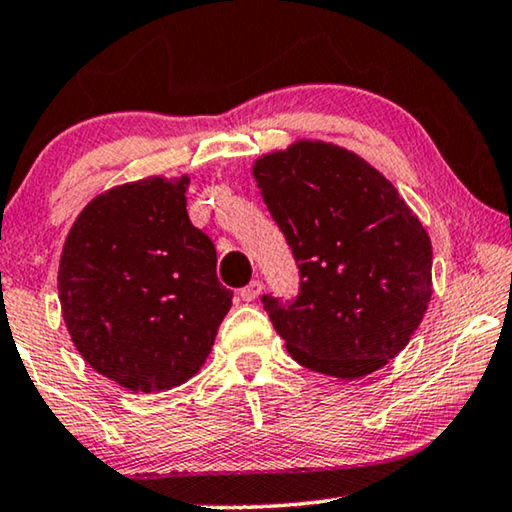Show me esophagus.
I'll return each instance as SVG.
<instances>
[{
    "instance_id": "34e87169",
    "label": "esophagus",
    "mask_w": 512,
    "mask_h": 512,
    "mask_svg": "<svg viewBox=\"0 0 512 512\" xmlns=\"http://www.w3.org/2000/svg\"><path fill=\"white\" fill-rule=\"evenodd\" d=\"M263 291V284L258 282V279H254V282L244 286V289H240V298L244 300V303H251V300H256L258 296H261Z\"/></svg>"
}]
</instances>
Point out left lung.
Returning a JSON list of instances; mask_svg holds the SVG:
<instances>
[{
    "label": "left lung",
    "mask_w": 512,
    "mask_h": 512,
    "mask_svg": "<svg viewBox=\"0 0 512 512\" xmlns=\"http://www.w3.org/2000/svg\"><path fill=\"white\" fill-rule=\"evenodd\" d=\"M300 270L291 303L263 296L300 366L356 380L398 356L431 303V240L394 184L354 151L298 139L251 167Z\"/></svg>",
    "instance_id": "1"
}]
</instances>
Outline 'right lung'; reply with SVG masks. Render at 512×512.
<instances>
[{
  "label": "right lung",
  "instance_id": "add662e5",
  "mask_svg": "<svg viewBox=\"0 0 512 512\" xmlns=\"http://www.w3.org/2000/svg\"><path fill=\"white\" fill-rule=\"evenodd\" d=\"M188 177L114 186L83 207L60 256L62 319L83 361L132 394L205 366L233 291L186 212Z\"/></svg>",
  "mask_w": 512,
  "mask_h": 512
}]
</instances>
